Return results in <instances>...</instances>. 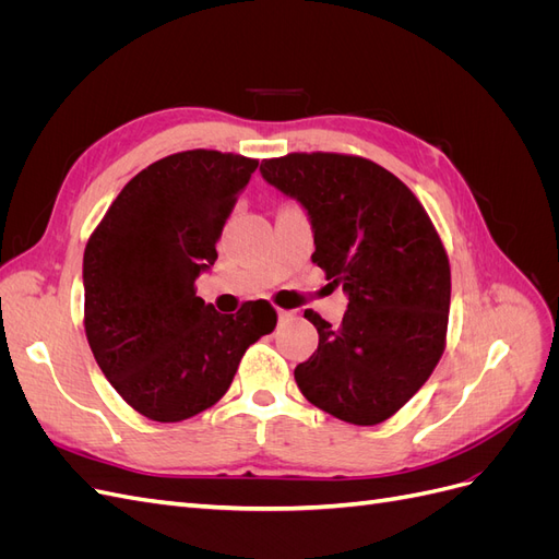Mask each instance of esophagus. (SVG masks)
<instances>
[{
  "label": "esophagus",
  "mask_w": 559,
  "mask_h": 559,
  "mask_svg": "<svg viewBox=\"0 0 559 559\" xmlns=\"http://www.w3.org/2000/svg\"><path fill=\"white\" fill-rule=\"evenodd\" d=\"M294 317H296V312H292V310H277V319L280 321H289Z\"/></svg>",
  "instance_id": "obj_1"
}]
</instances>
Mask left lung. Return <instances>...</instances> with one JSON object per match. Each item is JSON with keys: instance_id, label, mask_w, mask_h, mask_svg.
<instances>
[{"instance_id": "left-lung-1", "label": "left lung", "mask_w": 559, "mask_h": 559, "mask_svg": "<svg viewBox=\"0 0 559 559\" xmlns=\"http://www.w3.org/2000/svg\"><path fill=\"white\" fill-rule=\"evenodd\" d=\"M261 175L306 210L312 261L347 296L341 326L306 310L319 345L296 366V384L337 419L380 425L443 354L450 263L441 238L408 186L373 160L292 154L263 160Z\"/></svg>"}]
</instances>
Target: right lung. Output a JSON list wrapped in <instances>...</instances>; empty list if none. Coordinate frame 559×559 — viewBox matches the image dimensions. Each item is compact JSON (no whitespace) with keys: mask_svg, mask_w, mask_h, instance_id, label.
<instances>
[{"mask_svg":"<svg viewBox=\"0 0 559 559\" xmlns=\"http://www.w3.org/2000/svg\"><path fill=\"white\" fill-rule=\"evenodd\" d=\"M259 160L183 151L148 165L111 202L83 253L86 335L111 386L154 421L207 411L242 354L277 324L265 300L222 314L195 296Z\"/></svg>","mask_w":559,"mask_h":559,"instance_id":"right-lung-1","label":"right lung"}]
</instances>
